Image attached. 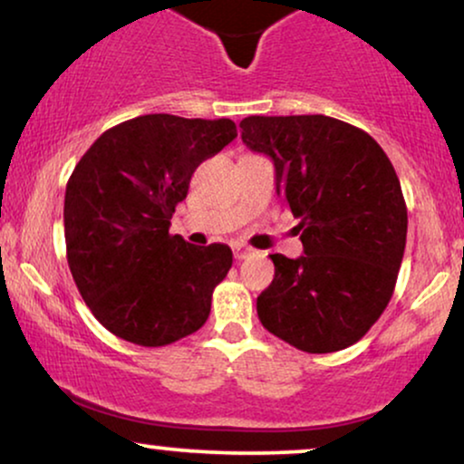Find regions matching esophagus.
Wrapping results in <instances>:
<instances>
[{
    "label": "esophagus",
    "instance_id": "1",
    "mask_svg": "<svg viewBox=\"0 0 464 464\" xmlns=\"http://www.w3.org/2000/svg\"><path fill=\"white\" fill-rule=\"evenodd\" d=\"M232 251H234V258L237 260H243V258H247V256L251 254V249L249 247H245V245H232Z\"/></svg>",
    "mask_w": 464,
    "mask_h": 464
}]
</instances>
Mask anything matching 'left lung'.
<instances>
[{
    "label": "left lung",
    "instance_id": "8db88e82",
    "mask_svg": "<svg viewBox=\"0 0 464 464\" xmlns=\"http://www.w3.org/2000/svg\"><path fill=\"white\" fill-rule=\"evenodd\" d=\"M243 144L276 165V188L299 219L303 256L273 254L258 296L265 329L305 353L354 344L390 303L407 204L396 169L365 130L329 116H249Z\"/></svg>",
    "mask_w": 464,
    "mask_h": 464
}]
</instances>
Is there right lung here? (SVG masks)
I'll return each mask as SVG.
<instances>
[{
    "label": "right lung",
    "mask_w": 464,
    "mask_h": 464,
    "mask_svg": "<svg viewBox=\"0 0 464 464\" xmlns=\"http://www.w3.org/2000/svg\"><path fill=\"white\" fill-rule=\"evenodd\" d=\"M237 137L227 118L148 113L105 130L71 174L66 256L96 320L122 340L165 346L202 327L232 249L169 234L196 168Z\"/></svg>",
    "instance_id": "obj_1"
}]
</instances>
